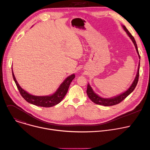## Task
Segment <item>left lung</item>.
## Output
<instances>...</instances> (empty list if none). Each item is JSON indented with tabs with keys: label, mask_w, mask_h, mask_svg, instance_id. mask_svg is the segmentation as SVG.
I'll list each match as a JSON object with an SVG mask.
<instances>
[{
	"label": "left lung",
	"mask_w": 150,
	"mask_h": 150,
	"mask_svg": "<svg viewBox=\"0 0 150 150\" xmlns=\"http://www.w3.org/2000/svg\"><path fill=\"white\" fill-rule=\"evenodd\" d=\"M123 28L125 29V30L126 32V33H127V35H129V36L130 38V39H132V40L133 41L136 50H137V51L138 52V54L139 56V58L140 59V56L139 54V51L138 50V47H137V42H136L135 40L134 37L131 35V33L129 32V30L127 29V28L125 25L122 26ZM139 66H140V60H139V66H138V72L137 74V76H136V78L133 81V84H132V86H130V87L125 93H123L122 94L119 95L118 96L112 98H110V99H104V98H102L100 97H99L98 95H97L96 93H94V91H93L91 87L90 86L89 84H88L87 86V94L88 95V97L90 98V99L94 103L98 104V105H103V106H112V105H115L117 104H118L119 103H120L121 102H122L124 99H125L134 90V89L135 88L136 86H137L138 82V79H139Z\"/></svg>",
	"instance_id": "1"
}]
</instances>
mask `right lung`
<instances>
[{"label": "right lung", "instance_id": "1", "mask_svg": "<svg viewBox=\"0 0 150 150\" xmlns=\"http://www.w3.org/2000/svg\"><path fill=\"white\" fill-rule=\"evenodd\" d=\"M12 76H13V80L15 81L16 84L19 90L20 94L21 95V96L27 102L30 103H32L36 106L45 107V108L55 106L56 105L62 101V100L64 98V97L65 96V95L66 94L68 91V88L69 87L71 83L75 78V76L74 74L68 76L64 81V82L60 85V87L57 90V91L54 94L51 95V96H35L29 94L28 93H27L25 91H24L23 89L21 88V87L18 84L17 81L15 78L14 74L13 73L12 68Z\"/></svg>", "mask_w": 150, "mask_h": 150}]
</instances>
